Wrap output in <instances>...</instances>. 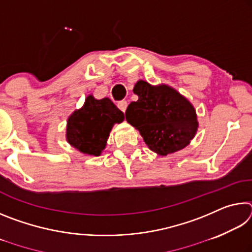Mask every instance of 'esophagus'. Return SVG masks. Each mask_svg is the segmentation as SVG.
Here are the masks:
<instances>
[{"label": "esophagus", "instance_id": "1", "mask_svg": "<svg viewBox=\"0 0 252 252\" xmlns=\"http://www.w3.org/2000/svg\"><path fill=\"white\" fill-rule=\"evenodd\" d=\"M118 108L120 109V110L122 111V112H126V108H127V102L125 101V100L118 102Z\"/></svg>", "mask_w": 252, "mask_h": 252}]
</instances>
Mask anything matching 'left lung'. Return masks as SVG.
<instances>
[{
	"mask_svg": "<svg viewBox=\"0 0 252 252\" xmlns=\"http://www.w3.org/2000/svg\"><path fill=\"white\" fill-rule=\"evenodd\" d=\"M133 92L139 96L126 111V119L139 130L153 152L167 156L181 150L198 129L193 105L177 90L165 84L157 87L140 80Z\"/></svg>",
	"mask_w": 252,
	"mask_h": 252,
	"instance_id": "1",
	"label": "left lung"
}]
</instances>
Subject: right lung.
I'll list each match as a JSON object with an SVG mask.
<instances>
[{
  "mask_svg": "<svg viewBox=\"0 0 252 252\" xmlns=\"http://www.w3.org/2000/svg\"><path fill=\"white\" fill-rule=\"evenodd\" d=\"M125 120V114L109 97L85 99L83 106L67 119L66 140L84 155L99 157L106 146L110 131L116 123Z\"/></svg>",
  "mask_w": 252,
  "mask_h": 252,
  "instance_id": "add662e5",
  "label": "right lung"
}]
</instances>
